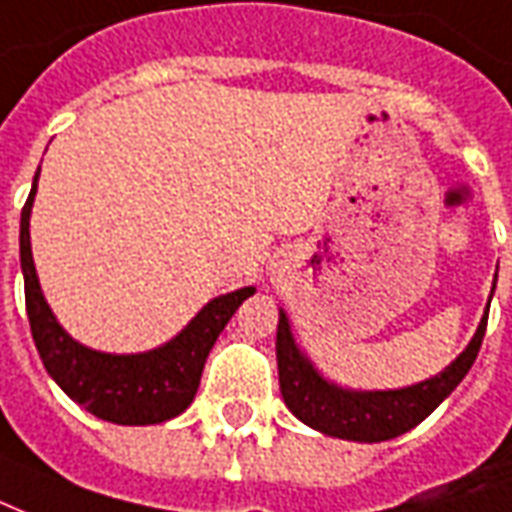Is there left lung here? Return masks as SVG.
<instances>
[{
    "label": "left lung",
    "mask_w": 512,
    "mask_h": 512,
    "mask_svg": "<svg viewBox=\"0 0 512 512\" xmlns=\"http://www.w3.org/2000/svg\"><path fill=\"white\" fill-rule=\"evenodd\" d=\"M486 323L488 306L464 352L429 380L393 391H352L317 372L312 358L295 342L287 312L279 309V325H276L279 391L287 410L325 437L350 439V442H385L415 429L420 420L429 418L456 391V385L467 377L478 358L480 344L486 336Z\"/></svg>",
    "instance_id": "8db88e82"
}]
</instances>
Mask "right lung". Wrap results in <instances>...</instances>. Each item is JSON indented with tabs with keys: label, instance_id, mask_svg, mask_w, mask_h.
<instances>
[{
	"label": "right lung",
	"instance_id": "obj_1",
	"mask_svg": "<svg viewBox=\"0 0 512 512\" xmlns=\"http://www.w3.org/2000/svg\"><path fill=\"white\" fill-rule=\"evenodd\" d=\"M37 179L40 168L34 173L32 192L21 211V271L26 314L43 366L56 385L92 412L94 418L119 426H151L176 418L195 399L208 352L222 328L238 306L249 295H255V287H241L211 298L170 342L154 350L116 355L75 342L51 312L34 268L29 219L37 195Z\"/></svg>",
	"mask_w": 512,
	"mask_h": 512
}]
</instances>
